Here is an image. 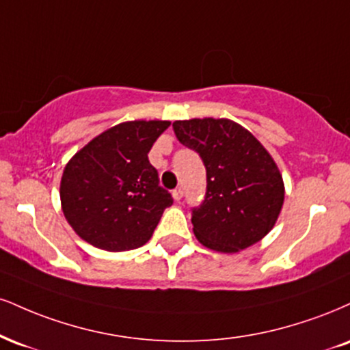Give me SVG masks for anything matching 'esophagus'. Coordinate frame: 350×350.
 <instances>
[{
    "label": "esophagus",
    "instance_id": "esophagus-1",
    "mask_svg": "<svg viewBox=\"0 0 350 350\" xmlns=\"http://www.w3.org/2000/svg\"><path fill=\"white\" fill-rule=\"evenodd\" d=\"M183 196H184V191H183V187H176L174 191H172V197H174V200H180L183 199Z\"/></svg>",
    "mask_w": 350,
    "mask_h": 350
}]
</instances>
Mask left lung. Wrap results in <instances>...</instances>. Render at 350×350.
Masks as SVG:
<instances>
[{"label": "left lung", "instance_id": "obj_1", "mask_svg": "<svg viewBox=\"0 0 350 350\" xmlns=\"http://www.w3.org/2000/svg\"><path fill=\"white\" fill-rule=\"evenodd\" d=\"M172 129L207 171L205 197L192 208L197 239L210 250L237 252L266 237L284 204V180L254 135L226 119L178 120Z\"/></svg>", "mask_w": 350, "mask_h": 350}]
</instances>
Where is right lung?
Returning <instances> with one entry per match:
<instances>
[{
	"mask_svg": "<svg viewBox=\"0 0 350 350\" xmlns=\"http://www.w3.org/2000/svg\"><path fill=\"white\" fill-rule=\"evenodd\" d=\"M170 125L119 124L70 159L62 176V207L84 241L106 251H129L151 238L172 197L159 186L148 153Z\"/></svg>",
	"mask_w": 350,
	"mask_h": 350,
	"instance_id": "obj_1",
	"label": "right lung"
}]
</instances>
